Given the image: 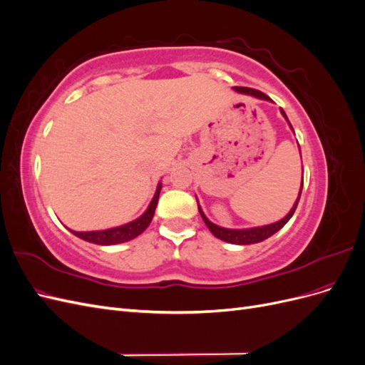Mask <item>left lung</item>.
<instances>
[{
	"mask_svg": "<svg viewBox=\"0 0 365 365\" xmlns=\"http://www.w3.org/2000/svg\"><path fill=\"white\" fill-rule=\"evenodd\" d=\"M233 90L237 91V93H240V94H247V96H252V97H256V98H260V101H269V102H272L267 94H263V93L259 91V90H252V88L235 86ZM280 111H282L283 117H284L286 120H288V117H286L283 109H280ZM288 123H289V120H288ZM289 126H291V129H292V125H291V123H289ZM292 130H294V129H292ZM302 189H303V180H302L300 192H298V197H297V201H295L294 207L291 208V212H289L288 215H286L283 219L277 220V222L269 224V225H263V227L244 228V230L224 228V227H219V225H216V224H213V222H210V220L207 219V216L204 215V212L201 210V205H200V204H197V210H200V213H201V216H202V219H204L205 225L208 227V230L212 231L213 236H216L217 239L224 240V242H228V244H236V245L257 244V242H262V240H264V239L271 237L274 233H277V231H279L280 228H283V227L286 225V222H288V220L292 217V215H294V212H295V208H297V205H298V201H300ZM196 201H197V200H196Z\"/></svg>",
	"mask_w": 365,
	"mask_h": 365,
	"instance_id": "1",
	"label": "left lung"
}]
</instances>
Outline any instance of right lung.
I'll use <instances>...</instances> for the list:
<instances>
[{
    "label": "right lung",
    "instance_id": "obj_1",
    "mask_svg": "<svg viewBox=\"0 0 365 365\" xmlns=\"http://www.w3.org/2000/svg\"><path fill=\"white\" fill-rule=\"evenodd\" d=\"M160 192H161V182L158 184L157 192L153 195L146 212L135 220H132V222L114 227V228H108V230H98V231H73V230L70 231L74 236L81 237L86 242H91V244H96V245H115V244H123V242L135 239L152 222V217L155 215V208L158 204Z\"/></svg>",
    "mask_w": 365,
    "mask_h": 365
}]
</instances>
